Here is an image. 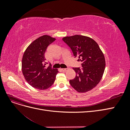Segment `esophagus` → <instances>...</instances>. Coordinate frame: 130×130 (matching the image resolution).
I'll return each instance as SVG.
<instances>
[{
	"label": "esophagus",
	"mask_w": 130,
	"mask_h": 130,
	"mask_svg": "<svg viewBox=\"0 0 130 130\" xmlns=\"http://www.w3.org/2000/svg\"><path fill=\"white\" fill-rule=\"evenodd\" d=\"M61 70L62 72H66L67 70H68V68H62V69H61Z\"/></svg>",
	"instance_id": "obj_1"
}]
</instances>
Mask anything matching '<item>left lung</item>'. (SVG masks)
Wrapping results in <instances>:
<instances>
[{
	"mask_svg": "<svg viewBox=\"0 0 130 130\" xmlns=\"http://www.w3.org/2000/svg\"><path fill=\"white\" fill-rule=\"evenodd\" d=\"M62 40L82 63L81 68H73L76 76L70 80V85L78 93L92 90L100 82L105 68V56L99 45L93 39L82 35L66 36Z\"/></svg>",
	"mask_w": 130,
	"mask_h": 130,
	"instance_id": "left-lung-1",
	"label": "left lung"
}]
</instances>
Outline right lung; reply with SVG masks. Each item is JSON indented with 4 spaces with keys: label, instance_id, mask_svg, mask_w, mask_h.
Wrapping results in <instances>:
<instances>
[{
    "label": "right lung",
    "instance_id": "obj_1",
    "mask_svg": "<svg viewBox=\"0 0 130 130\" xmlns=\"http://www.w3.org/2000/svg\"><path fill=\"white\" fill-rule=\"evenodd\" d=\"M56 40L45 35L37 38L27 46L23 54L22 70L25 79L32 87L45 90L54 84L58 69L45 68L44 54L48 46Z\"/></svg>",
    "mask_w": 130,
    "mask_h": 130
}]
</instances>
